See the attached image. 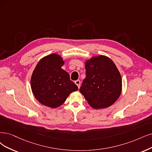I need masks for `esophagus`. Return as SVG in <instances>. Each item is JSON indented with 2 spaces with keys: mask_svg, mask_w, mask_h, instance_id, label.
Masks as SVG:
<instances>
[{
  "mask_svg": "<svg viewBox=\"0 0 152 152\" xmlns=\"http://www.w3.org/2000/svg\"><path fill=\"white\" fill-rule=\"evenodd\" d=\"M75 84L77 86V87H78V88H80V85H81V82H80V80H76V81H75Z\"/></svg>",
  "mask_w": 152,
  "mask_h": 152,
  "instance_id": "34e87169",
  "label": "esophagus"
}]
</instances>
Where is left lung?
I'll use <instances>...</instances> for the list:
<instances>
[{"label":"left lung","mask_w":152,"mask_h":152,"mask_svg":"<svg viewBox=\"0 0 152 152\" xmlns=\"http://www.w3.org/2000/svg\"><path fill=\"white\" fill-rule=\"evenodd\" d=\"M86 77L80 91L92 108L113 104L121 92L120 73L113 61L104 56L93 57L85 63Z\"/></svg>","instance_id":"1"}]
</instances>
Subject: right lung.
<instances>
[{"label":"right lung","mask_w":152,"mask_h":152,"mask_svg":"<svg viewBox=\"0 0 152 152\" xmlns=\"http://www.w3.org/2000/svg\"><path fill=\"white\" fill-rule=\"evenodd\" d=\"M64 63L60 56L49 54L39 61L32 75V93L39 102L48 107H59L71 93L78 89L68 73L61 68Z\"/></svg>","instance_id":"right-lung-1"}]
</instances>
